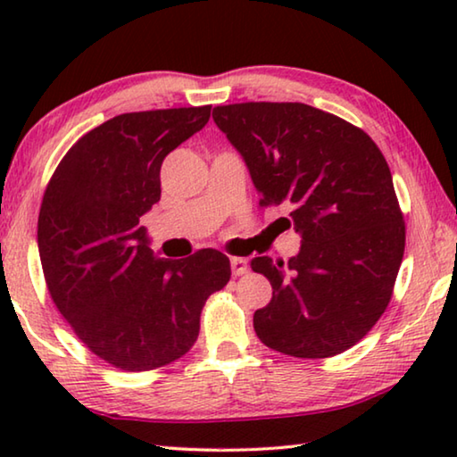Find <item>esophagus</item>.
I'll list each match as a JSON object with an SVG mask.
<instances>
[{
    "instance_id": "obj_1",
    "label": "esophagus",
    "mask_w": 457,
    "mask_h": 457,
    "mask_svg": "<svg viewBox=\"0 0 457 457\" xmlns=\"http://www.w3.org/2000/svg\"><path fill=\"white\" fill-rule=\"evenodd\" d=\"M231 274L234 276H244L247 272V262L244 258H231Z\"/></svg>"
}]
</instances>
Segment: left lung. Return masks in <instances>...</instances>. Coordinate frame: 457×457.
I'll use <instances>...</instances> for the list:
<instances>
[{
    "label": "left lung",
    "instance_id": "obj_1",
    "mask_svg": "<svg viewBox=\"0 0 457 457\" xmlns=\"http://www.w3.org/2000/svg\"><path fill=\"white\" fill-rule=\"evenodd\" d=\"M242 154L260 205L290 207L298 256L252 260L272 284L253 328L270 349L327 359L381 319L405 252V221L389 165L365 130L303 103L213 108Z\"/></svg>",
    "mask_w": 457,
    "mask_h": 457
}]
</instances>
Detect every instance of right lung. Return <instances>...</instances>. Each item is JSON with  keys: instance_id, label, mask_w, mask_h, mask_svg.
<instances>
[{"instance_id": "add662e5", "label": "right lung", "mask_w": 457, "mask_h": 457, "mask_svg": "<svg viewBox=\"0 0 457 457\" xmlns=\"http://www.w3.org/2000/svg\"><path fill=\"white\" fill-rule=\"evenodd\" d=\"M210 114L212 106L119 114L79 138L46 187L37 250L50 296L76 337L120 370L183 357L205 300L229 282L226 253L157 258L138 226L161 199L163 159Z\"/></svg>"}]
</instances>
